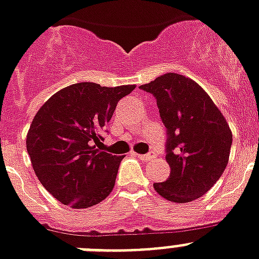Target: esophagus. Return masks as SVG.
<instances>
[{"label":"esophagus","mask_w":259,"mask_h":259,"mask_svg":"<svg viewBox=\"0 0 259 259\" xmlns=\"http://www.w3.org/2000/svg\"><path fill=\"white\" fill-rule=\"evenodd\" d=\"M136 155L140 159H142V161H146V162H148V161H153V159L157 157V154H155L154 151H149L148 154H136Z\"/></svg>","instance_id":"obj_1"}]
</instances>
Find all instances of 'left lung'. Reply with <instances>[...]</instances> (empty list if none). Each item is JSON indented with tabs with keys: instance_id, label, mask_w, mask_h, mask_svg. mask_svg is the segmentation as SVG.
Instances as JSON below:
<instances>
[{
	"instance_id": "1",
	"label": "left lung",
	"mask_w": 259,
	"mask_h": 259,
	"mask_svg": "<svg viewBox=\"0 0 259 259\" xmlns=\"http://www.w3.org/2000/svg\"><path fill=\"white\" fill-rule=\"evenodd\" d=\"M166 127L170 177L154 184L163 198L185 203L213 188L229 162L232 130L205 90L193 79L166 73L146 85Z\"/></svg>"
}]
</instances>
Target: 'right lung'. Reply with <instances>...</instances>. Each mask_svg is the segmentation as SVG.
<instances>
[{
	"instance_id": "obj_1",
	"label": "right lung",
	"mask_w": 259,
	"mask_h": 259,
	"mask_svg": "<svg viewBox=\"0 0 259 259\" xmlns=\"http://www.w3.org/2000/svg\"><path fill=\"white\" fill-rule=\"evenodd\" d=\"M134 89L73 83L35 114L26 137L27 154L42 186L61 203L85 209L111 193L123 157L100 148L102 133L118 101Z\"/></svg>"
}]
</instances>
